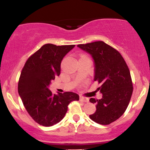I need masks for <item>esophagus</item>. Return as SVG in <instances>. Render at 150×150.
Returning <instances> with one entry per match:
<instances>
[{
  "label": "esophagus",
  "instance_id": "esophagus-1",
  "mask_svg": "<svg viewBox=\"0 0 150 150\" xmlns=\"http://www.w3.org/2000/svg\"><path fill=\"white\" fill-rule=\"evenodd\" d=\"M80 101H82V102H85V103H88L89 102V99H87V98H85V97H80Z\"/></svg>",
  "mask_w": 150,
  "mask_h": 150
}]
</instances>
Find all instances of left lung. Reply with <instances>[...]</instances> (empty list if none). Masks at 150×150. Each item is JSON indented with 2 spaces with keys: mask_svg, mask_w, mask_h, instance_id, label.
Masks as SVG:
<instances>
[{
  "mask_svg": "<svg viewBox=\"0 0 150 150\" xmlns=\"http://www.w3.org/2000/svg\"><path fill=\"white\" fill-rule=\"evenodd\" d=\"M77 47L91 55L94 80L101 84L97 89L101 99H89L97 108L89 118L99 124H110L124 113L131 98L133 88L128 65L118 51L104 42L79 44Z\"/></svg>",
  "mask_w": 150,
  "mask_h": 150,
  "instance_id": "1",
  "label": "left lung"
}]
</instances>
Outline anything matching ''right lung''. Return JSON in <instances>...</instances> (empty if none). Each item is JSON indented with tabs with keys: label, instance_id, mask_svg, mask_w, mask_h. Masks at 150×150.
Wrapping results in <instances>:
<instances>
[{
	"label": "right lung",
	"instance_id": "right-lung-1",
	"mask_svg": "<svg viewBox=\"0 0 150 150\" xmlns=\"http://www.w3.org/2000/svg\"><path fill=\"white\" fill-rule=\"evenodd\" d=\"M75 45L47 44L28 58L21 72L18 93L30 116L43 126H52L64 118L71 101L79 95L72 92L53 94L49 87L61 74L63 58Z\"/></svg>",
	"mask_w": 150,
	"mask_h": 150
}]
</instances>
